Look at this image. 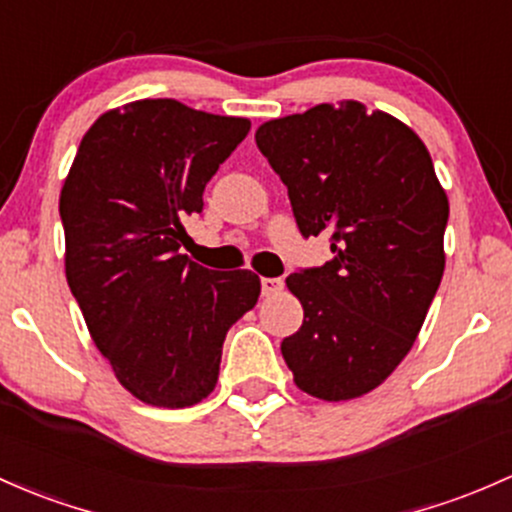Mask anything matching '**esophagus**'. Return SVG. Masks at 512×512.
<instances>
[{
  "label": "esophagus",
  "mask_w": 512,
  "mask_h": 512,
  "mask_svg": "<svg viewBox=\"0 0 512 512\" xmlns=\"http://www.w3.org/2000/svg\"><path fill=\"white\" fill-rule=\"evenodd\" d=\"M280 290H283V280L280 278H261V293L266 295V298L278 295Z\"/></svg>",
  "instance_id": "obj_1"
}]
</instances>
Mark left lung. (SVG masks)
<instances>
[{
    "label": "left lung",
    "instance_id": "obj_1",
    "mask_svg": "<svg viewBox=\"0 0 512 512\" xmlns=\"http://www.w3.org/2000/svg\"><path fill=\"white\" fill-rule=\"evenodd\" d=\"M256 144L300 232L332 234V261L285 278L305 312L285 364L307 395L361 398L420 334L444 273L447 192L420 136L356 100L263 122Z\"/></svg>",
    "mask_w": 512,
    "mask_h": 512
}]
</instances>
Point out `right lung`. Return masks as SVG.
<instances>
[{"instance_id": "add662e5", "label": "right lung", "mask_w": 512, "mask_h": 512, "mask_svg": "<svg viewBox=\"0 0 512 512\" xmlns=\"http://www.w3.org/2000/svg\"><path fill=\"white\" fill-rule=\"evenodd\" d=\"M249 129L178 100L129 102L87 129L60 190L65 278L92 342L146 405L205 400L229 327L261 295L254 271H210L180 254L183 222Z\"/></svg>"}]
</instances>
